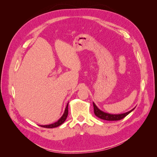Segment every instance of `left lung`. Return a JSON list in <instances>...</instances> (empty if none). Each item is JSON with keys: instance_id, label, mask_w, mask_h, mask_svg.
<instances>
[{"instance_id": "left-lung-1", "label": "left lung", "mask_w": 157, "mask_h": 157, "mask_svg": "<svg viewBox=\"0 0 157 157\" xmlns=\"http://www.w3.org/2000/svg\"><path fill=\"white\" fill-rule=\"evenodd\" d=\"M93 105H94V114L96 115V117L98 118H101V119L103 120H105V121H119L124 118L125 117H126L128 114L131 113L134 109H133L132 110L130 111L129 112H127L123 114H120V115H111V114H109L104 113L101 111V110L97 107V106L95 105V103H93Z\"/></svg>"}]
</instances>
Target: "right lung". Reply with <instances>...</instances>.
<instances>
[{
	"label": "right lung",
	"mask_w": 157,
	"mask_h": 157,
	"mask_svg": "<svg viewBox=\"0 0 157 157\" xmlns=\"http://www.w3.org/2000/svg\"><path fill=\"white\" fill-rule=\"evenodd\" d=\"M68 104H69V103H67V107H66V108H65V112L63 113V116L59 118V121L56 122L55 123H54V124H49V125H44V126L41 125L40 126L44 127V128H53L58 127V126H60L61 124H62L63 123L65 122V121L66 120V118H67V115H68Z\"/></svg>",
	"instance_id": "add662e5"
}]
</instances>
